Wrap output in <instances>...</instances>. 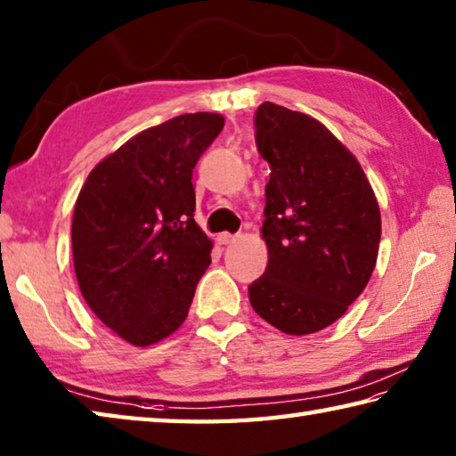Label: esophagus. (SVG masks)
Masks as SVG:
<instances>
[{"label": "esophagus", "instance_id": "34e87169", "mask_svg": "<svg viewBox=\"0 0 456 456\" xmlns=\"http://www.w3.org/2000/svg\"><path fill=\"white\" fill-rule=\"evenodd\" d=\"M235 237H237V235L221 233V235H217V241H219V245H229V243H233V241H235Z\"/></svg>", "mask_w": 456, "mask_h": 456}]
</instances>
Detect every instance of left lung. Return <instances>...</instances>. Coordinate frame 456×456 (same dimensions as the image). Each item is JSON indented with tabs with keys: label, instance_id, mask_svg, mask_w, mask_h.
<instances>
[{
	"label": "left lung",
	"instance_id": "1",
	"mask_svg": "<svg viewBox=\"0 0 456 456\" xmlns=\"http://www.w3.org/2000/svg\"><path fill=\"white\" fill-rule=\"evenodd\" d=\"M255 143L271 167L261 229L269 263L249 285L251 307L287 335L317 333L369 283L379 203L354 155L309 115L261 103Z\"/></svg>",
	"mask_w": 456,
	"mask_h": 456
}]
</instances>
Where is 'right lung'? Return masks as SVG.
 Here are the masks:
<instances>
[{
	"label": "right lung",
	"mask_w": 456,
	"mask_h": 456,
	"mask_svg": "<svg viewBox=\"0 0 456 456\" xmlns=\"http://www.w3.org/2000/svg\"><path fill=\"white\" fill-rule=\"evenodd\" d=\"M223 126L219 113L177 115L105 157L81 187L71 225L81 295L131 345L177 330L209 267L191 179Z\"/></svg>",
	"instance_id": "right-lung-1"
}]
</instances>
